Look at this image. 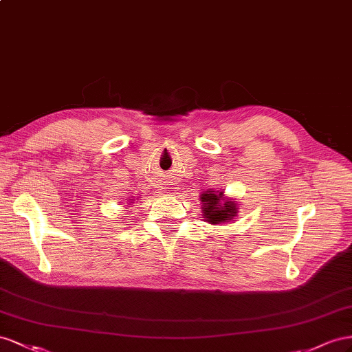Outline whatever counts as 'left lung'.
Masks as SVG:
<instances>
[{"instance_id": "left-lung-1", "label": "left lung", "mask_w": 352, "mask_h": 352, "mask_svg": "<svg viewBox=\"0 0 352 352\" xmlns=\"http://www.w3.org/2000/svg\"><path fill=\"white\" fill-rule=\"evenodd\" d=\"M200 202H202L204 218L210 224L228 223L237 215L239 210L233 199H224V192L215 193L212 190H208L200 196Z\"/></svg>"}]
</instances>
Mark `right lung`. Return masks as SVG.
Segmentation results:
<instances>
[{
	"label": "right lung",
	"instance_id": "obj_1",
	"mask_svg": "<svg viewBox=\"0 0 352 352\" xmlns=\"http://www.w3.org/2000/svg\"><path fill=\"white\" fill-rule=\"evenodd\" d=\"M129 200H133V199H129Z\"/></svg>",
	"mask_w": 352,
	"mask_h": 352
}]
</instances>
